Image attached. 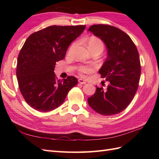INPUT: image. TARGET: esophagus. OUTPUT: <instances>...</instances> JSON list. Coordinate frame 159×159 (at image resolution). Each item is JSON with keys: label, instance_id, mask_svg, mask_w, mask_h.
I'll return each instance as SVG.
<instances>
[{"label": "esophagus", "instance_id": "1", "mask_svg": "<svg viewBox=\"0 0 159 159\" xmlns=\"http://www.w3.org/2000/svg\"><path fill=\"white\" fill-rule=\"evenodd\" d=\"M79 83L80 84H81V85H85V84H86V81L83 79H79Z\"/></svg>", "mask_w": 159, "mask_h": 159}]
</instances>
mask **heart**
Returning a JSON list of instances; mask_svg holds the SVG:
<instances>
[{"mask_svg":"<svg viewBox=\"0 0 159 159\" xmlns=\"http://www.w3.org/2000/svg\"><path fill=\"white\" fill-rule=\"evenodd\" d=\"M76 43H74L72 48L75 46ZM87 45L91 52L98 51L102 52L104 48V44L103 42L99 38L96 36H92L87 39ZM95 68L92 66H80L78 67V71L81 75L88 74L93 72Z\"/></svg>","mask_w":159,"mask_h":159,"instance_id":"b5f03b06","label":"heart"}]
</instances>
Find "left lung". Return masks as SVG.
<instances>
[{
	"mask_svg": "<svg viewBox=\"0 0 159 159\" xmlns=\"http://www.w3.org/2000/svg\"><path fill=\"white\" fill-rule=\"evenodd\" d=\"M89 31L107 46L108 56L99 73L109 84L106 89L96 86L95 93L87 102L103 116L121 113L129 105L139 87L141 63L137 48L129 35L115 26L94 25Z\"/></svg>",
	"mask_w": 159,
	"mask_h": 159,
	"instance_id": "1",
	"label": "left lung"
}]
</instances>
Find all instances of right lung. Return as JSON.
I'll use <instances>...</instances> for the list:
<instances>
[{
  "mask_svg": "<svg viewBox=\"0 0 159 159\" xmlns=\"http://www.w3.org/2000/svg\"><path fill=\"white\" fill-rule=\"evenodd\" d=\"M85 25H53L32 33L20 51L16 76L26 102L40 112H48L63 103L78 83L76 77L58 80L56 62L65 58L70 44L83 32Z\"/></svg>",
  "mask_w": 159,
  "mask_h": 159,
  "instance_id": "add662e5",
  "label": "right lung"
}]
</instances>
